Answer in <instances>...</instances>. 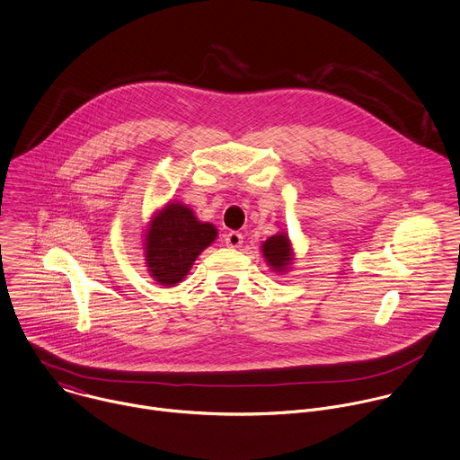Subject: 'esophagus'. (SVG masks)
<instances>
[{"label":"esophagus","instance_id":"esophagus-1","mask_svg":"<svg viewBox=\"0 0 460 460\" xmlns=\"http://www.w3.org/2000/svg\"><path fill=\"white\" fill-rule=\"evenodd\" d=\"M243 243V236L236 231H231L229 234H226V245L227 247H240Z\"/></svg>","mask_w":460,"mask_h":460}]
</instances>
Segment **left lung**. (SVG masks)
Here are the masks:
<instances>
[{"instance_id": "1", "label": "left lung", "mask_w": 460, "mask_h": 460, "mask_svg": "<svg viewBox=\"0 0 460 460\" xmlns=\"http://www.w3.org/2000/svg\"><path fill=\"white\" fill-rule=\"evenodd\" d=\"M261 252H263L267 263L270 265V269H274L276 272H285L288 269V265L294 261L292 247H290L288 236L285 233H278V234L267 238L261 245Z\"/></svg>"}]
</instances>
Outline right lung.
Instances as JSON below:
<instances>
[{
  "instance_id": "1",
  "label": "right lung",
  "mask_w": 460,
  "mask_h": 460,
  "mask_svg": "<svg viewBox=\"0 0 460 460\" xmlns=\"http://www.w3.org/2000/svg\"><path fill=\"white\" fill-rule=\"evenodd\" d=\"M217 234V227L200 222L188 206L170 202L151 218L144 234L149 276L166 287L181 283L197 256L215 242Z\"/></svg>"
}]
</instances>
